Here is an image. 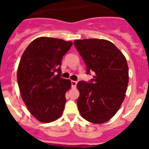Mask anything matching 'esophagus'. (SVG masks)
<instances>
[{"instance_id":"esophagus-1","label":"esophagus","mask_w":149,"mask_h":149,"mask_svg":"<svg viewBox=\"0 0 149 149\" xmlns=\"http://www.w3.org/2000/svg\"><path fill=\"white\" fill-rule=\"evenodd\" d=\"M76 86H77V81H72V88H75Z\"/></svg>"}]
</instances>
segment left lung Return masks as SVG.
<instances>
[{"mask_svg":"<svg viewBox=\"0 0 149 149\" xmlns=\"http://www.w3.org/2000/svg\"><path fill=\"white\" fill-rule=\"evenodd\" d=\"M74 45L86 63L87 74L95 73L91 82L77 84L80 114L92 123H104L116 113L125 97L129 80L125 56L105 39L75 40Z\"/></svg>","mask_w":149,"mask_h":149,"instance_id":"8db88e82","label":"left lung"}]
</instances>
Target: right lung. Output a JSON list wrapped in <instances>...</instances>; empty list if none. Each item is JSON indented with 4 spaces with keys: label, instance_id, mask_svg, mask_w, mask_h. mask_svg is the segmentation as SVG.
<instances>
[{
    "label": "right lung",
    "instance_id": "1",
    "mask_svg": "<svg viewBox=\"0 0 149 149\" xmlns=\"http://www.w3.org/2000/svg\"><path fill=\"white\" fill-rule=\"evenodd\" d=\"M72 45L61 39L39 37L22 54L17 72L18 87L27 110L39 122H54L63 114L72 83L60 77V65Z\"/></svg>",
    "mask_w": 149,
    "mask_h": 149
}]
</instances>
